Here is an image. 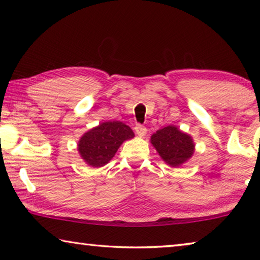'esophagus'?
I'll use <instances>...</instances> for the list:
<instances>
[{"label": "esophagus", "instance_id": "1", "mask_svg": "<svg viewBox=\"0 0 260 260\" xmlns=\"http://www.w3.org/2000/svg\"><path fill=\"white\" fill-rule=\"evenodd\" d=\"M135 132H136V134H138L139 136H141V138H143V136L147 134V128H146V127H144L143 125L136 124V126H135Z\"/></svg>", "mask_w": 260, "mask_h": 260}]
</instances>
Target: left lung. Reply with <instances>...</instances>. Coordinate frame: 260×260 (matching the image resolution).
<instances>
[{
    "instance_id": "obj_1",
    "label": "left lung",
    "mask_w": 260,
    "mask_h": 260,
    "mask_svg": "<svg viewBox=\"0 0 260 260\" xmlns=\"http://www.w3.org/2000/svg\"><path fill=\"white\" fill-rule=\"evenodd\" d=\"M150 142L167 165L179 167L192 156L195 150L192 138L178 127L170 125L152 134Z\"/></svg>"
}]
</instances>
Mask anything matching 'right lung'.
Listing matches in <instances>:
<instances>
[{"instance_id":"right-lung-1","label":"right lung","mask_w":260,"mask_h":260,"mask_svg":"<svg viewBox=\"0 0 260 260\" xmlns=\"http://www.w3.org/2000/svg\"><path fill=\"white\" fill-rule=\"evenodd\" d=\"M133 138V131L124 122L105 121L81 136L78 151L86 164L101 167L112 159L124 141Z\"/></svg>"}]
</instances>
